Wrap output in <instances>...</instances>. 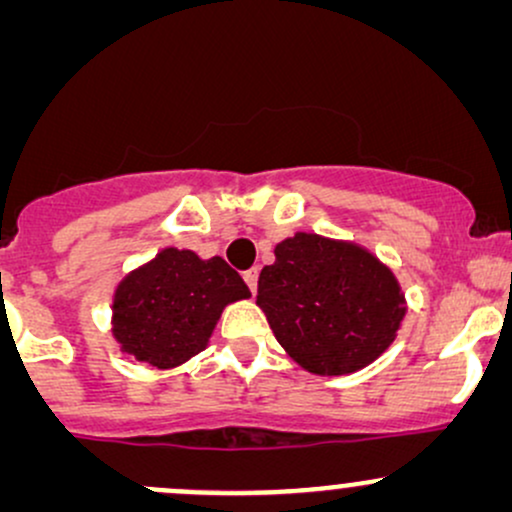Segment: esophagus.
<instances>
[{
    "label": "esophagus",
    "instance_id": "obj_1",
    "mask_svg": "<svg viewBox=\"0 0 512 512\" xmlns=\"http://www.w3.org/2000/svg\"><path fill=\"white\" fill-rule=\"evenodd\" d=\"M257 276H260V269H257V267H252V269H248V272L243 274L245 284H248V289H250L252 293L257 291Z\"/></svg>",
    "mask_w": 512,
    "mask_h": 512
}]
</instances>
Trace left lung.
Instances as JSON below:
<instances>
[{"label": "left lung", "instance_id": "1", "mask_svg": "<svg viewBox=\"0 0 512 512\" xmlns=\"http://www.w3.org/2000/svg\"><path fill=\"white\" fill-rule=\"evenodd\" d=\"M274 255L257 281V305L293 361L317 375H344L392 344L404 298L370 252L296 233Z\"/></svg>", "mask_w": 512, "mask_h": 512}]
</instances>
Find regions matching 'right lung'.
I'll use <instances>...</instances> for the list:
<instances>
[{"instance_id": "right-lung-1", "label": "right lung", "mask_w": 512, "mask_h": 512, "mask_svg": "<svg viewBox=\"0 0 512 512\" xmlns=\"http://www.w3.org/2000/svg\"><path fill=\"white\" fill-rule=\"evenodd\" d=\"M250 291L221 257L168 248L117 286L113 332L134 361L173 368L199 354L228 303Z\"/></svg>"}]
</instances>
